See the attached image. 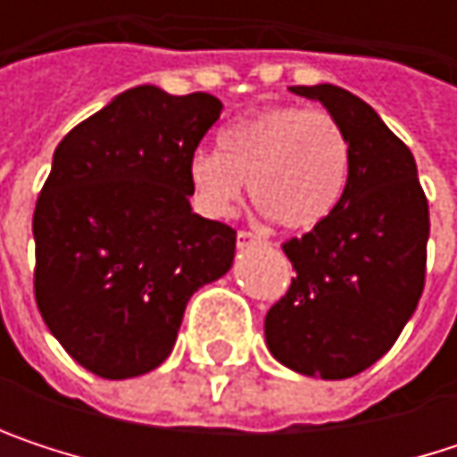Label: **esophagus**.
<instances>
[{"label":"esophagus","mask_w":457,"mask_h":457,"mask_svg":"<svg viewBox=\"0 0 457 457\" xmlns=\"http://www.w3.org/2000/svg\"><path fill=\"white\" fill-rule=\"evenodd\" d=\"M267 240L256 232H248V229H240L237 232V248H251V245H264Z\"/></svg>","instance_id":"1"}]
</instances>
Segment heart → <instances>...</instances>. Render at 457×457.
<instances>
[{
  "mask_svg": "<svg viewBox=\"0 0 457 457\" xmlns=\"http://www.w3.org/2000/svg\"><path fill=\"white\" fill-rule=\"evenodd\" d=\"M352 147L325 111L267 108L232 121L217 150H198L187 163L195 206L225 220L248 182L251 201L283 229L322 225L344 198Z\"/></svg>",
  "mask_w": 457,
  "mask_h": 457,
  "instance_id": "obj_1",
  "label": "heart"
}]
</instances>
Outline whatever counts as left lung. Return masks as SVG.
Instances as JSON below:
<instances>
[{
	"label": "left lung",
	"mask_w": 457,
	"mask_h": 457,
	"mask_svg": "<svg viewBox=\"0 0 457 457\" xmlns=\"http://www.w3.org/2000/svg\"><path fill=\"white\" fill-rule=\"evenodd\" d=\"M341 124L352 169L336 212L283 243L296 278L264 318L272 357L338 381L381 360L412 318L426 280L428 204L411 147L357 95L291 87Z\"/></svg>",
	"instance_id": "8db88e82"
}]
</instances>
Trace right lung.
Instances as JSON below:
<instances>
[{"instance_id": "1", "label": "right lung", "mask_w": 457, "mask_h": 457, "mask_svg": "<svg viewBox=\"0 0 457 457\" xmlns=\"http://www.w3.org/2000/svg\"><path fill=\"white\" fill-rule=\"evenodd\" d=\"M214 95L142 84L73 127L37 201L34 294L49 333L111 381L158 368L190 296L232 267L235 229L190 209Z\"/></svg>"}]
</instances>
